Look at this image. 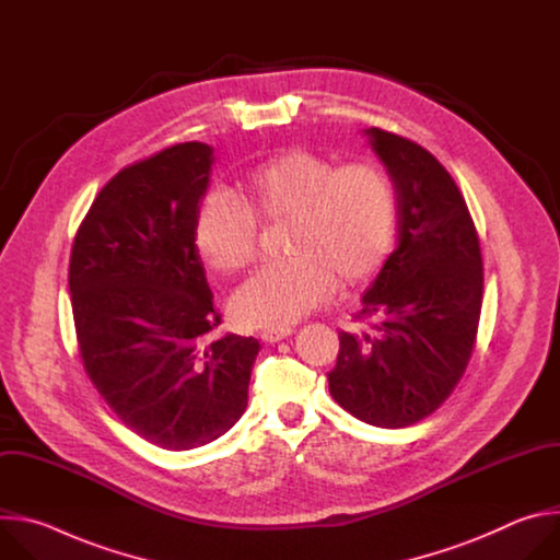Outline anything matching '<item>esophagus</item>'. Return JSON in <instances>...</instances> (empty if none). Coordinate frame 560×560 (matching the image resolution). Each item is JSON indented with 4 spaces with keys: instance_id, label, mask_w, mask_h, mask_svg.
Wrapping results in <instances>:
<instances>
[{
    "instance_id": "34e87169",
    "label": "esophagus",
    "mask_w": 560,
    "mask_h": 560,
    "mask_svg": "<svg viewBox=\"0 0 560 560\" xmlns=\"http://www.w3.org/2000/svg\"><path fill=\"white\" fill-rule=\"evenodd\" d=\"M290 335H292L290 328H283V330H266V332H261V339H264L266 343H279V341L288 339Z\"/></svg>"
}]
</instances>
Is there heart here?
Listing matches in <instances>:
<instances>
[{
  "mask_svg": "<svg viewBox=\"0 0 560 560\" xmlns=\"http://www.w3.org/2000/svg\"><path fill=\"white\" fill-rule=\"evenodd\" d=\"M290 221L288 259L261 268L232 296L244 328L283 330L322 305L339 279L357 285L387 261L398 208L389 177L374 164L292 148L255 166L238 199L210 192L195 212V248L217 275L246 270L259 253V223Z\"/></svg>",
  "mask_w": 560,
  "mask_h": 560,
  "instance_id": "1",
  "label": "heart"
}]
</instances>
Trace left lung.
I'll use <instances>...</instances> for the list:
<instances>
[{
    "label": "left lung",
    "mask_w": 560,
    "mask_h": 560,
    "mask_svg": "<svg viewBox=\"0 0 560 560\" xmlns=\"http://www.w3.org/2000/svg\"><path fill=\"white\" fill-rule=\"evenodd\" d=\"M363 132L394 184L398 246L363 294L359 318L372 332H339L328 385L359 421L396 430L439 410L463 378L481 318L483 257L439 159L401 135Z\"/></svg>",
    "instance_id": "left-lung-1"
}]
</instances>
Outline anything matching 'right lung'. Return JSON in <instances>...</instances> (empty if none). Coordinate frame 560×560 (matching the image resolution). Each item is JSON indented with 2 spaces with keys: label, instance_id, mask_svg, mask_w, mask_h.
<instances>
[{
  "label": "right lung",
  "instance_id": "add662e5",
  "mask_svg": "<svg viewBox=\"0 0 560 560\" xmlns=\"http://www.w3.org/2000/svg\"><path fill=\"white\" fill-rule=\"evenodd\" d=\"M212 148L186 141L119 171L79 223L68 266L79 359L117 419L182 452L248 406L259 341L212 337L221 314L195 248Z\"/></svg>",
  "mask_w": 560,
  "mask_h": 560
}]
</instances>
